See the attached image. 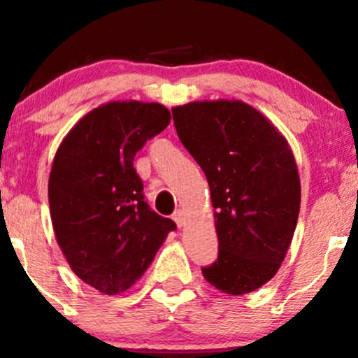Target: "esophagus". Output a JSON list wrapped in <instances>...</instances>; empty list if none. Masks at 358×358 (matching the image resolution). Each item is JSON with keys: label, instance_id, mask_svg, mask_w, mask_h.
Wrapping results in <instances>:
<instances>
[{"label": "esophagus", "instance_id": "1", "mask_svg": "<svg viewBox=\"0 0 358 358\" xmlns=\"http://www.w3.org/2000/svg\"><path fill=\"white\" fill-rule=\"evenodd\" d=\"M173 220L176 222V225L182 229V227H185V222H187V215L183 209H178V211H175V215H173Z\"/></svg>", "mask_w": 358, "mask_h": 358}]
</instances>
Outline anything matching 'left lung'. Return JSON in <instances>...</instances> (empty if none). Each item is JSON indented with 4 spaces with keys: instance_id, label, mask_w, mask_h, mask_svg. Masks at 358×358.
<instances>
[{
    "instance_id": "1",
    "label": "left lung",
    "mask_w": 358,
    "mask_h": 358,
    "mask_svg": "<svg viewBox=\"0 0 358 358\" xmlns=\"http://www.w3.org/2000/svg\"><path fill=\"white\" fill-rule=\"evenodd\" d=\"M171 112L215 208L218 258L202 275L227 294L256 291L280 268L298 223L301 185L289 143L241 100L190 102Z\"/></svg>"
}]
</instances>
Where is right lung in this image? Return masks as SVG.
Masks as SVG:
<instances>
[{"label":"right lung","instance_id":"1","mask_svg":"<svg viewBox=\"0 0 358 358\" xmlns=\"http://www.w3.org/2000/svg\"><path fill=\"white\" fill-rule=\"evenodd\" d=\"M161 103L109 102L81 117L53 159L50 215L72 272L103 294L133 286L176 223L143 201L135 154L169 124Z\"/></svg>","mask_w":358,"mask_h":358}]
</instances>
